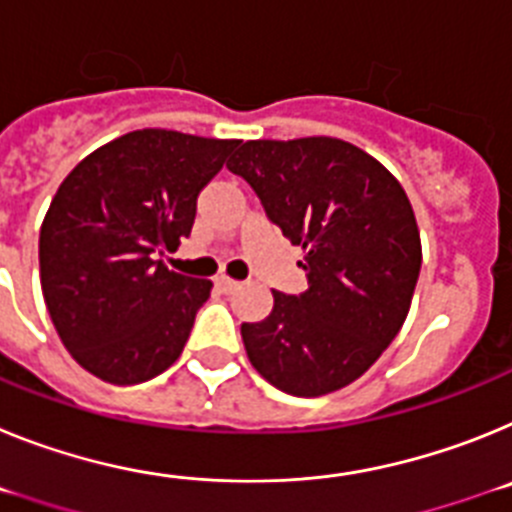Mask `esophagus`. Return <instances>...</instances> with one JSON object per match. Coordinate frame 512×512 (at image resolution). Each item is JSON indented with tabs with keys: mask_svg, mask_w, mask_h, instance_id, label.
Wrapping results in <instances>:
<instances>
[{
	"mask_svg": "<svg viewBox=\"0 0 512 512\" xmlns=\"http://www.w3.org/2000/svg\"><path fill=\"white\" fill-rule=\"evenodd\" d=\"M215 284L223 289V292H233V289H238V282H235V279H230V277H217Z\"/></svg>",
	"mask_w": 512,
	"mask_h": 512,
	"instance_id": "1",
	"label": "esophagus"
}]
</instances>
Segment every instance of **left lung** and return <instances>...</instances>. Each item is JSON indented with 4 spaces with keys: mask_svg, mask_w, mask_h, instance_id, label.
Wrapping results in <instances>:
<instances>
[{
    "mask_svg": "<svg viewBox=\"0 0 512 512\" xmlns=\"http://www.w3.org/2000/svg\"><path fill=\"white\" fill-rule=\"evenodd\" d=\"M228 169L302 246L310 284L302 295L271 289L269 318L241 325L248 361L287 395L341 390L408 318L423 261L408 194L377 158L328 135L246 140Z\"/></svg>",
    "mask_w": 512,
    "mask_h": 512,
    "instance_id": "1",
    "label": "left lung"
}]
</instances>
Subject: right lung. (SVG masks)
Instances as JSON below:
<instances>
[{
	"label": "right lung",
	"instance_id": "add662e5",
	"mask_svg": "<svg viewBox=\"0 0 512 512\" xmlns=\"http://www.w3.org/2000/svg\"><path fill=\"white\" fill-rule=\"evenodd\" d=\"M238 143L133 130L58 187L40 225V287L66 351L102 382H148L182 356L212 282L156 253L192 233L197 194Z\"/></svg>",
	"mask_w": 512,
	"mask_h": 512
}]
</instances>
